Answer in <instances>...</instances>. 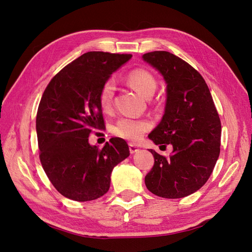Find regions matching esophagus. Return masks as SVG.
<instances>
[{"label": "esophagus", "mask_w": 252, "mask_h": 252, "mask_svg": "<svg viewBox=\"0 0 252 252\" xmlns=\"http://www.w3.org/2000/svg\"><path fill=\"white\" fill-rule=\"evenodd\" d=\"M139 150H140V148L138 146H135L134 144H132V143L129 144V151H130L131 155L135 154V152H138Z\"/></svg>", "instance_id": "1"}]
</instances>
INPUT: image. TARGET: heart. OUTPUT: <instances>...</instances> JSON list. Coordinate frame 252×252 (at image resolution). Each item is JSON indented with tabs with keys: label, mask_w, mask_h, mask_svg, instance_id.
I'll return each mask as SVG.
<instances>
[{
	"label": "heart",
	"mask_w": 252,
	"mask_h": 252,
	"mask_svg": "<svg viewBox=\"0 0 252 252\" xmlns=\"http://www.w3.org/2000/svg\"><path fill=\"white\" fill-rule=\"evenodd\" d=\"M127 83L133 89L138 91L143 96L149 97L155 94L157 88V81L154 74L143 68H136L131 70L127 75ZM116 86L112 80H108L104 83L98 94L103 110H109L112 106L113 95ZM150 128V123L146 120L136 119L133 117L121 118L113 127V133L129 141H136Z\"/></svg>",
	"instance_id": "1"
}]
</instances>
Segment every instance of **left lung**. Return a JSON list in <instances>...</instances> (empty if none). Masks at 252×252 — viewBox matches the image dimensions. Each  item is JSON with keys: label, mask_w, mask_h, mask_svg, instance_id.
<instances>
[{"label": "left lung", "mask_w": 252, "mask_h": 252, "mask_svg": "<svg viewBox=\"0 0 252 252\" xmlns=\"http://www.w3.org/2000/svg\"><path fill=\"white\" fill-rule=\"evenodd\" d=\"M145 62L161 72L167 84L165 113L148 138L156 145L171 144L169 158L155 150V164L145 177L150 192L180 199L199 190L220 156V121L209 88L200 72L168 51H152Z\"/></svg>", "instance_id": "left-lung-1"}]
</instances>
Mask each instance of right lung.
Segmentation results:
<instances>
[{
  "mask_svg": "<svg viewBox=\"0 0 252 252\" xmlns=\"http://www.w3.org/2000/svg\"><path fill=\"white\" fill-rule=\"evenodd\" d=\"M131 55L89 51L65 66L51 79L36 113L40 161L58 191L86 202L109 190L114 166L129 157L120 138L103 148L91 146L89 134L105 128L98 94L112 72Z\"/></svg>",
  "mask_w": 252,
  "mask_h": 252,
  "instance_id": "1",
  "label": "right lung"
}]
</instances>
